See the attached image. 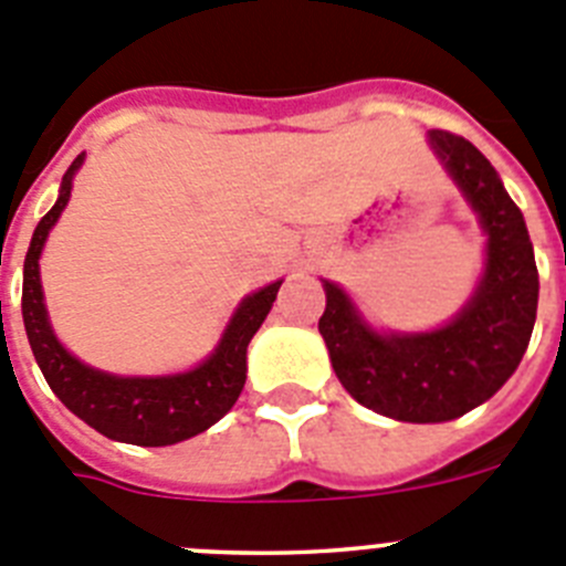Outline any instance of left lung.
I'll return each mask as SVG.
<instances>
[{
    "label": "left lung",
    "mask_w": 566,
    "mask_h": 566,
    "mask_svg": "<svg viewBox=\"0 0 566 566\" xmlns=\"http://www.w3.org/2000/svg\"><path fill=\"white\" fill-rule=\"evenodd\" d=\"M431 146L488 233L485 276L468 307L434 333L378 335L338 284L324 282L327 310L318 318L340 386L366 409L403 422L454 420L496 395L531 344L538 304L533 242L496 169L454 132L434 129Z\"/></svg>",
    "instance_id": "8db88e82"
}]
</instances>
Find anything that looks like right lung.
<instances>
[{
  "mask_svg": "<svg viewBox=\"0 0 566 566\" xmlns=\"http://www.w3.org/2000/svg\"><path fill=\"white\" fill-rule=\"evenodd\" d=\"M81 163H84V155L75 157L61 180L59 200L35 226L28 256H24L22 318L30 349L55 397L86 426H93L109 440L132 442V446H175L211 429L213 422L222 420L237 403L239 391L245 386L248 344L271 313L282 282H273L259 293L248 295L233 313L211 358L186 375L115 378L93 366H84L55 340L48 310H44L42 282H39V256H42L44 239L67 206L73 175Z\"/></svg>",
  "mask_w": 566,
  "mask_h": 566,
  "instance_id": "right-lung-1",
  "label": "right lung"
}]
</instances>
